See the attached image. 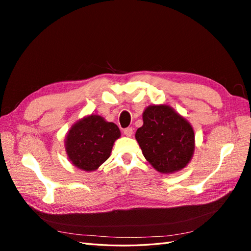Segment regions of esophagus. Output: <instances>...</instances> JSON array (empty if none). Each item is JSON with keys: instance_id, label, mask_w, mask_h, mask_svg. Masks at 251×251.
I'll list each match as a JSON object with an SVG mask.
<instances>
[{"instance_id": "1", "label": "esophagus", "mask_w": 251, "mask_h": 251, "mask_svg": "<svg viewBox=\"0 0 251 251\" xmlns=\"http://www.w3.org/2000/svg\"><path fill=\"white\" fill-rule=\"evenodd\" d=\"M124 133L126 136H127V137H131V136L133 135V128L132 127H126L124 130Z\"/></svg>"}]
</instances>
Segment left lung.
I'll use <instances>...</instances> for the list:
<instances>
[{
  "mask_svg": "<svg viewBox=\"0 0 251 251\" xmlns=\"http://www.w3.org/2000/svg\"><path fill=\"white\" fill-rule=\"evenodd\" d=\"M143 126L135 134L144 158L159 173L184 169L195 150V134L188 121L170 105H149Z\"/></svg>",
  "mask_w": 251,
  "mask_h": 251,
  "instance_id": "left-lung-1",
  "label": "left lung"
}]
</instances>
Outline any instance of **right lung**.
I'll use <instances>...</instances> for the list:
<instances>
[{"label": "right lung", "instance_id": "right-lung-1", "mask_svg": "<svg viewBox=\"0 0 251 251\" xmlns=\"http://www.w3.org/2000/svg\"><path fill=\"white\" fill-rule=\"evenodd\" d=\"M120 137L118 126L100 115H90L74 124L67 134L66 151L77 169L92 172L110 157L113 144Z\"/></svg>", "mask_w": 251, "mask_h": 251}]
</instances>
